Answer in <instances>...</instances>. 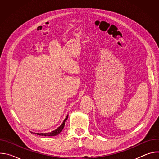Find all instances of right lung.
Segmentation results:
<instances>
[{
	"label": "right lung",
	"mask_w": 159,
	"mask_h": 159,
	"mask_svg": "<svg viewBox=\"0 0 159 159\" xmlns=\"http://www.w3.org/2000/svg\"><path fill=\"white\" fill-rule=\"evenodd\" d=\"M68 116H69V115H67V116H66L65 119L63 120V123L57 128L55 130L53 131H51V132H49V133H36V134H37L38 135H40V136H45V137H52V136H56V135H58L63 129L64 126H65V122L66 121L67 118H68ZM31 133H33V132H31Z\"/></svg>",
	"instance_id": "obj_1"
}]
</instances>
